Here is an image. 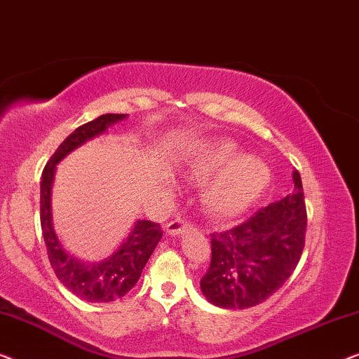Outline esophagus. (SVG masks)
<instances>
[{
	"label": "esophagus",
	"mask_w": 359,
	"mask_h": 359,
	"mask_svg": "<svg viewBox=\"0 0 359 359\" xmlns=\"http://www.w3.org/2000/svg\"><path fill=\"white\" fill-rule=\"evenodd\" d=\"M189 229H190V224L182 218L172 219L170 223L165 224V232H168V234H170V236H180Z\"/></svg>",
	"instance_id": "1"
}]
</instances>
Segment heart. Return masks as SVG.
<instances>
[{
	"label": "heart",
	"instance_id": "1",
	"mask_svg": "<svg viewBox=\"0 0 359 359\" xmlns=\"http://www.w3.org/2000/svg\"><path fill=\"white\" fill-rule=\"evenodd\" d=\"M187 174L195 182H206L201 201L211 218L234 219L245 213L264 195L270 170L254 156H241L229 140L208 141L187 159Z\"/></svg>",
	"mask_w": 359,
	"mask_h": 359
}]
</instances>
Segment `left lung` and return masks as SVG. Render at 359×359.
<instances>
[{
  "label": "left lung",
  "mask_w": 359,
  "mask_h": 359,
  "mask_svg": "<svg viewBox=\"0 0 359 359\" xmlns=\"http://www.w3.org/2000/svg\"><path fill=\"white\" fill-rule=\"evenodd\" d=\"M294 190L257 211L245 223L211 234V264L200 287L223 309L254 307L278 291L294 271L304 249L307 215L302 182Z\"/></svg>",
  "instance_id": "left-lung-1"
}]
</instances>
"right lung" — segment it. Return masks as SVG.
Here are the masks:
<instances>
[{
  "label": "right lung",
  "instance_id": "right-lung-1",
  "mask_svg": "<svg viewBox=\"0 0 359 359\" xmlns=\"http://www.w3.org/2000/svg\"><path fill=\"white\" fill-rule=\"evenodd\" d=\"M127 117V114H105L81 125L58 146L45 165L40 180V226L50 265L63 286L88 302H110L127 294L138 283L146 262L163 237L158 223L138 219L112 255L100 262H84L65 249L53 229L52 184L57 164L79 146L104 135L112 125Z\"/></svg>",
  "mask_w": 359,
  "mask_h": 359
}]
</instances>
